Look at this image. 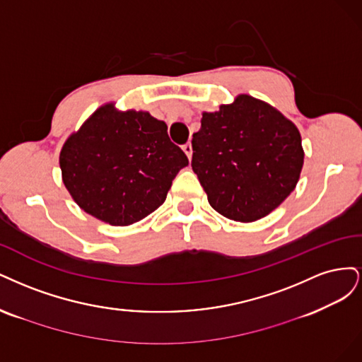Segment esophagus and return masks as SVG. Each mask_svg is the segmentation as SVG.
Returning a JSON list of instances; mask_svg holds the SVG:
<instances>
[{
    "mask_svg": "<svg viewBox=\"0 0 362 362\" xmlns=\"http://www.w3.org/2000/svg\"><path fill=\"white\" fill-rule=\"evenodd\" d=\"M182 148H183V151L186 153V156H188V159H191L192 158V144L191 143H186V144L182 146Z\"/></svg>",
    "mask_w": 362,
    "mask_h": 362,
    "instance_id": "esophagus-1",
    "label": "esophagus"
}]
</instances>
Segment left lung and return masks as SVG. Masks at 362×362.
Masks as SVG:
<instances>
[{
  "instance_id": "1",
  "label": "left lung",
  "mask_w": 362,
  "mask_h": 362,
  "mask_svg": "<svg viewBox=\"0 0 362 362\" xmlns=\"http://www.w3.org/2000/svg\"><path fill=\"white\" fill-rule=\"evenodd\" d=\"M192 150L191 165L209 204L239 223L275 211L296 188L304 165L295 123L250 95L203 112Z\"/></svg>"
}]
</instances>
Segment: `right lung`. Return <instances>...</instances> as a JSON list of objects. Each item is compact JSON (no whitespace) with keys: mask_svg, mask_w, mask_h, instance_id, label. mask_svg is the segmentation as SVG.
Returning a JSON list of instances; mask_svg holds the SVG:
<instances>
[{"mask_svg":"<svg viewBox=\"0 0 362 362\" xmlns=\"http://www.w3.org/2000/svg\"><path fill=\"white\" fill-rule=\"evenodd\" d=\"M186 165L164 122L147 111H119L114 102L93 112L60 151L63 183L74 202L115 227L155 212Z\"/></svg>","mask_w":362,"mask_h":362,"instance_id":"1","label":"right lung"}]
</instances>
